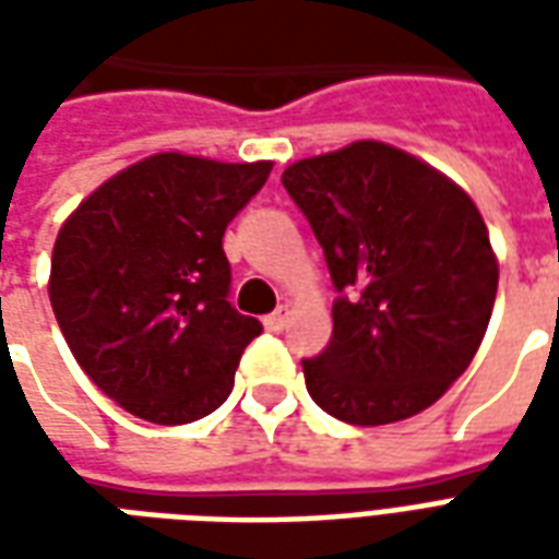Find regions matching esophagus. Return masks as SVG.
I'll return each instance as SVG.
<instances>
[{"mask_svg": "<svg viewBox=\"0 0 559 559\" xmlns=\"http://www.w3.org/2000/svg\"><path fill=\"white\" fill-rule=\"evenodd\" d=\"M287 320H290V308H287V305H278V308H275V311H272V314H269L263 323H266L269 332H284Z\"/></svg>", "mask_w": 559, "mask_h": 559, "instance_id": "1", "label": "esophagus"}]
</instances>
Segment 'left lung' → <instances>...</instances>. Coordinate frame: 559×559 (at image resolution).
I'll use <instances>...</instances> for the list:
<instances>
[{"mask_svg":"<svg viewBox=\"0 0 559 559\" xmlns=\"http://www.w3.org/2000/svg\"><path fill=\"white\" fill-rule=\"evenodd\" d=\"M281 185L326 257L332 338L302 359L329 416H416L467 371L491 320L497 260L479 209L443 173L362 140L290 164Z\"/></svg>","mask_w":559,"mask_h":559,"instance_id":"obj_1","label":"left lung"}]
</instances>
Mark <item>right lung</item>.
<instances>
[{"mask_svg": "<svg viewBox=\"0 0 559 559\" xmlns=\"http://www.w3.org/2000/svg\"><path fill=\"white\" fill-rule=\"evenodd\" d=\"M269 170L164 152L107 179L62 224L56 323L92 383L138 419L185 425L233 392L263 326L230 305L221 239Z\"/></svg>", "mask_w": 559, "mask_h": 559, "instance_id": "add662e5", "label": "right lung"}]
</instances>
